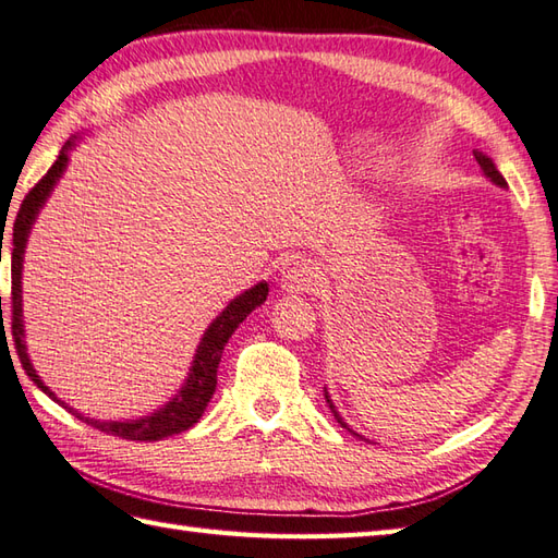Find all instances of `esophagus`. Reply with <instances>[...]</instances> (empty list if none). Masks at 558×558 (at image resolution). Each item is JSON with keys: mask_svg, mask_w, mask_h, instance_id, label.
<instances>
[{"mask_svg": "<svg viewBox=\"0 0 558 558\" xmlns=\"http://www.w3.org/2000/svg\"><path fill=\"white\" fill-rule=\"evenodd\" d=\"M280 286L290 294H306L314 292L318 286V272L314 266L304 264V260H298V264L290 266L288 270H282V280Z\"/></svg>", "mask_w": 558, "mask_h": 558, "instance_id": "34e87169", "label": "esophagus"}]
</instances>
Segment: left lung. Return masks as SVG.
Returning <instances> with one entry per match:
<instances>
[{
    "label": "left lung",
    "mask_w": 558,
    "mask_h": 558,
    "mask_svg": "<svg viewBox=\"0 0 558 558\" xmlns=\"http://www.w3.org/2000/svg\"><path fill=\"white\" fill-rule=\"evenodd\" d=\"M475 160H477V165H480V168H482V172L484 174H487L489 177V180L494 182V184H499V186H504L506 189V180H504V174L499 172V170H496V165L492 162V158H487V156H482V153L480 150H475ZM324 396H326V402H328V408H330V412H333V417L338 420V424L340 426H345V429L348 432H352L350 429V426L345 424V422H342V417H340V414H338V410H336V405H333V400H330V396H328V390H324ZM354 434V432H352ZM354 436H360V434H354ZM362 438V436H360Z\"/></svg>",
    "instance_id": "1"
}]
</instances>
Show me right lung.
Segmentation results:
<instances>
[{"label": "right lung", "instance_id": "add662e5", "mask_svg": "<svg viewBox=\"0 0 558 558\" xmlns=\"http://www.w3.org/2000/svg\"><path fill=\"white\" fill-rule=\"evenodd\" d=\"M71 146H74V144L69 141V144L62 148V153H59V158L54 160L52 168L47 170L43 180L31 189L26 198H23L21 208H19V216H16V222H14V240H11V304H9L11 336H14L19 360L23 364V369H26V374L31 376V381L38 386L43 393H47L52 400H57L59 405L66 408L71 414H74V417H78L81 422H86L90 426H96V429H100L105 434L126 438V441H160V438H165V436L186 432L189 426H194L201 420V414H204L213 393H216L218 364H220V357H222L225 342L230 340V336L234 333L236 326H240L244 318L256 310V306L266 302L268 286H266V282H258V286L242 292L240 298L232 300L228 306H225V312L208 326L204 338H201V342H198V350L194 354V364H192V372H189L186 384L182 386L180 393H177L168 402V405L160 408L158 412L148 414V417L132 420V422H100V420L83 417L81 412H76L74 408H69L66 402L59 400L52 393V390L40 381V376L35 374L33 364L28 360L26 342H23V318H21L23 316V310H21V268H23V252H26V242H28L33 222H35V218H38V210L43 208L47 196H50L57 180L66 170ZM0 310H2V300H0Z\"/></svg>", "mask_w": 558, "mask_h": 558}]
</instances>
